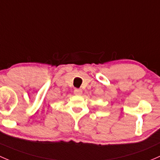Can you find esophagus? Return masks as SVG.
<instances>
[{"instance_id":"34e87169","label":"esophagus","mask_w":160,"mask_h":160,"mask_svg":"<svg viewBox=\"0 0 160 160\" xmlns=\"http://www.w3.org/2000/svg\"><path fill=\"white\" fill-rule=\"evenodd\" d=\"M74 93H75V95H81L82 94V90L80 89V88H76L74 91Z\"/></svg>"}]
</instances>
